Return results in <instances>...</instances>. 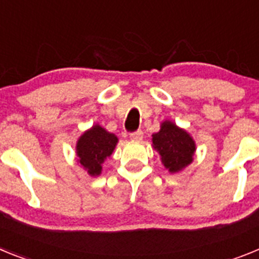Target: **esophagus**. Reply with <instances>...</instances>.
Masks as SVG:
<instances>
[{
    "instance_id": "1",
    "label": "esophagus",
    "mask_w": 259,
    "mask_h": 259,
    "mask_svg": "<svg viewBox=\"0 0 259 259\" xmlns=\"http://www.w3.org/2000/svg\"><path fill=\"white\" fill-rule=\"evenodd\" d=\"M143 131H136V132H132V134H130V139H131L132 141H141L143 140Z\"/></svg>"
}]
</instances>
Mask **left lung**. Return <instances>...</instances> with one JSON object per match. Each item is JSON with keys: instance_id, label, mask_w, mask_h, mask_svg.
<instances>
[{"instance_id": "left-lung-1", "label": "left lung", "mask_w": 259, "mask_h": 259, "mask_svg": "<svg viewBox=\"0 0 259 259\" xmlns=\"http://www.w3.org/2000/svg\"><path fill=\"white\" fill-rule=\"evenodd\" d=\"M153 148L161 155L163 166L175 174L192 163L196 143L185 130L171 120H164L161 123L159 132L153 135Z\"/></svg>"}]
</instances>
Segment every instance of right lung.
Listing matches in <instances>:
<instances>
[{
	"label": "right lung",
	"mask_w": 259,
	"mask_h": 259,
	"mask_svg": "<svg viewBox=\"0 0 259 259\" xmlns=\"http://www.w3.org/2000/svg\"><path fill=\"white\" fill-rule=\"evenodd\" d=\"M118 144V137L107 132L100 124L93 125L84 132L76 143V155L79 163L91 176H98L102 171V163L113 154Z\"/></svg>",
	"instance_id": "obj_1"
}]
</instances>
